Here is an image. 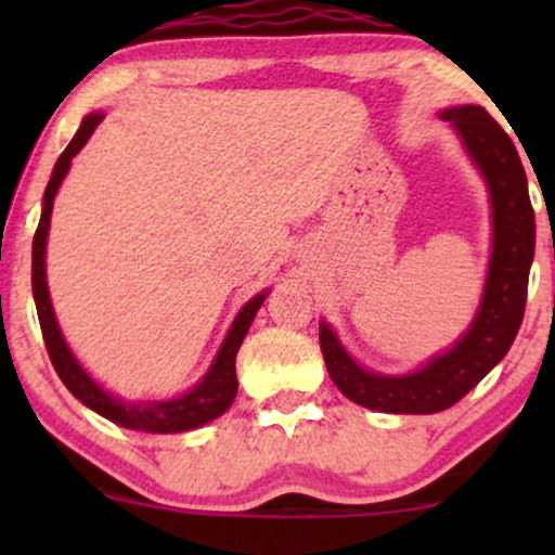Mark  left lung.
<instances>
[{
	"label": "left lung",
	"mask_w": 555,
	"mask_h": 555,
	"mask_svg": "<svg viewBox=\"0 0 555 555\" xmlns=\"http://www.w3.org/2000/svg\"><path fill=\"white\" fill-rule=\"evenodd\" d=\"M441 117L454 127L486 177L493 208V253L473 326L454 347L406 375H380L360 367L326 323H321L318 334L331 380L344 397L391 415H433L456 404L503 360L525 318L534 211L517 149L482 106H454Z\"/></svg>",
	"instance_id": "obj_1"
}]
</instances>
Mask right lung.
Segmentation results:
<instances>
[{
  "label": "right lung",
  "instance_id": "right-lung-1",
  "mask_svg": "<svg viewBox=\"0 0 555 555\" xmlns=\"http://www.w3.org/2000/svg\"><path fill=\"white\" fill-rule=\"evenodd\" d=\"M104 114L93 112L82 119L75 138L69 140V145L62 151V156L56 158L52 180L47 184V193H43V211L41 221H38L36 237H34V299L38 310V323H41L43 344H47L49 360H52L56 375L62 378V384L69 388L75 399H80L82 404L91 406L93 412H99L101 417L112 420V423L122 425V428L132 430H145V433H182L201 428V425L211 423L219 415L232 406L234 397H237V371H234V360L245 339L247 328H250L253 318H256L258 308L263 305V299L269 292H260L240 310L234 318L232 328H229L224 344H221L219 354H216L214 365L208 367V373L203 375V380L193 391L182 393L177 399L167 401H127L117 399L114 393L104 391L95 380L80 367V362L75 360V354L69 352L65 336H62L60 323L54 318L52 299H49V286H47V237H49V221H52V208H54V195L60 190L62 180H65L69 162L78 154L82 145L88 143V138L93 135V130L99 127Z\"/></svg>",
  "mask_w": 555,
  "mask_h": 555
}]
</instances>
